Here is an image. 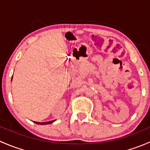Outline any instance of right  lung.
<instances>
[{"mask_svg":"<svg viewBox=\"0 0 150 150\" xmlns=\"http://www.w3.org/2000/svg\"><path fill=\"white\" fill-rule=\"evenodd\" d=\"M54 121H55V120H51V121H48V122H34L36 124H38V125H46V124L52 123V122H54Z\"/></svg>","mask_w":150,"mask_h":150,"instance_id":"right-lung-1","label":"right lung"}]
</instances>
